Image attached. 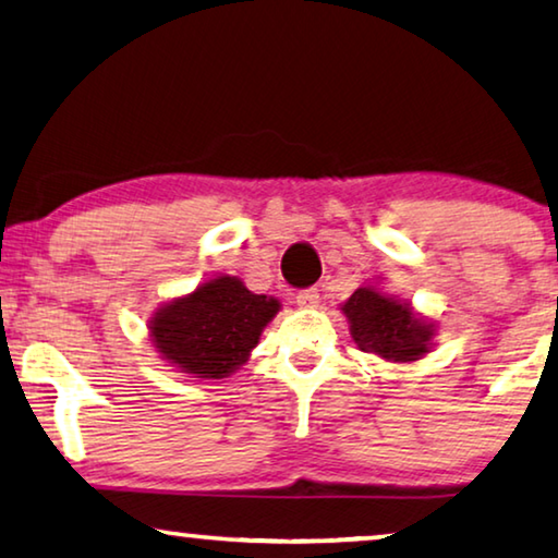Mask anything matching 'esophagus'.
<instances>
[{"label": "esophagus", "mask_w": 558, "mask_h": 558, "mask_svg": "<svg viewBox=\"0 0 558 558\" xmlns=\"http://www.w3.org/2000/svg\"><path fill=\"white\" fill-rule=\"evenodd\" d=\"M295 303L301 307H315L320 303V293L318 288H305V290H298L295 293Z\"/></svg>", "instance_id": "34e87169"}]
</instances>
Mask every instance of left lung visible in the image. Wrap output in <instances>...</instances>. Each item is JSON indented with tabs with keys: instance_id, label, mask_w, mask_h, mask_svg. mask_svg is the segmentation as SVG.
<instances>
[{
	"instance_id": "8db88e82",
	"label": "left lung",
	"mask_w": 558,
	"mask_h": 558,
	"mask_svg": "<svg viewBox=\"0 0 558 558\" xmlns=\"http://www.w3.org/2000/svg\"><path fill=\"white\" fill-rule=\"evenodd\" d=\"M345 318L361 351L376 353L388 361H415L428 351L434 330L411 313L409 305L359 288L343 305Z\"/></svg>"
}]
</instances>
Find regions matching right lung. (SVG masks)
Returning a JSON list of instances; mask_svg holds the SVG:
<instances>
[{"mask_svg":"<svg viewBox=\"0 0 558 558\" xmlns=\"http://www.w3.org/2000/svg\"><path fill=\"white\" fill-rule=\"evenodd\" d=\"M278 301L255 295L238 278H215L193 295L165 305L153 320L162 359L199 378H226L245 363Z\"/></svg>","mask_w":558,"mask_h":558,"instance_id":"obj_1","label":"right lung"}]
</instances>
